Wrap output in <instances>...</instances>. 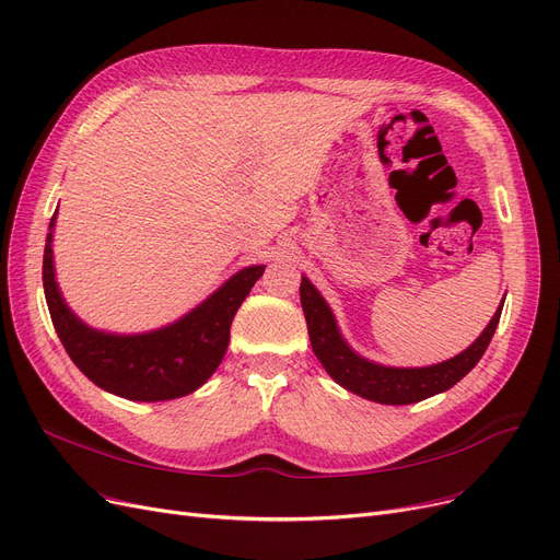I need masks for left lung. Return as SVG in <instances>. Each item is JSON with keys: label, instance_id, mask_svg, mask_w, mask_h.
Returning <instances> with one entry per match:
<instances>
[{"label": "left lung", "instance_id": "8db88e82", "mask_svg": "<svg viewBox=\"0 0 560 560\" xmlns=\"http://www.w3.org/2000/svg\"><path fill=\"white\" fill-rule=\"evenodd\" d=\"M300 300L308 327V339H312L314 353L327 374L346 389L355 392V395L389 406L416 404L457 385L485 355L503 312L501 304L478 341L468 346L457 358L422 369H395L369 362L348 348L339 335L332 312H329V306L316 288L308 283V279H302L300 283Z\"/></svg>", "mask_w": 560, "mask_h": 560}]
</instances>
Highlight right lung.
I'll return each mask as SVG.
<instances>
[{"instance_id": "1", "label": "right lung", "mask_w": 560, "mask_h": 560, "mask_svg": "<svg viewBox=\"0 0 560 560\" xmlns=\"http://www.w3.org/2000/svg\"><path fill=\"white\" fill-rule=\"evenodd\" d=\"M50 219V231L55 225ZM265 265L246 267L191 314L156 332L117 337L80 323L59 295L52 267V233L44 252V288L50 318L73 364L101 389L131 401H165L189 395L221 364L240 304Z\"/></svg>"}]
</instances>
